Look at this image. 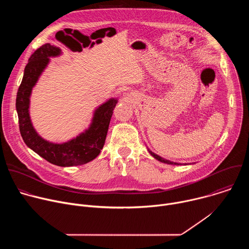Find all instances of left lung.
I'll list each match as a JSON object with an SVG mask.
<instances>
[{"label": "left lung", "mask_w": 249, "mask_h": 249, "mask_svg": "<svg viewBox=\"0 0 249 249\" xmlns=\"http://www.w3.org/2000/svg\"><path fill=\"white\" fill-rule=\"evenodd\" d=\"M147 149H148V152L151 154V156H152V157H154L156 160H159V161H160V162L167 163V164H175V165H180V164H181V163H179V162H174V161H171V160H166V159L161 158L160 156H159V155L155 154L154 152H152L148 147H147ZM185 164H186V163H185Z\"/></svg>", "instance_id": "8db88e82"}]
</instances>
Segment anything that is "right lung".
Wrapping results in <instances>:
<instances>
[{
	"mask_svg": "<svg viewBox=\"0 0 249 249\" xmlns=\"http://www.w3.org/2000/svg\"><path fill=\"white\" fill-rule=\"evenodd\" d=\"M63 54L58 46L47 43L39 47L28 59L23 78L17 93L16 108L18 116L20 135L25 145L47 161L59 166L81 165L93 160L104 146L108 126L118 98L110 97L93 110L89 127L63 143L43 139L33 127L29 107L32 89L36 86L42 73L48 67L50 58Z\"/></svg>",
	"mask_w": 249,
	"mask_h": 249,
	"instance_id": "1",
	"label": "right lung"
}]
</instances>
